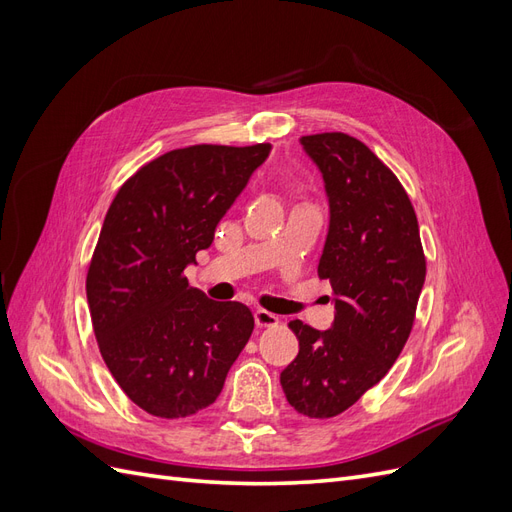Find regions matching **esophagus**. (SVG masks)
I'll return each instance as SVG.
<instances>
[{
    "mask_svg": "<svg viewBox=\"0 0 512 512\" xmlns=\"http://www.w3.org/2000/svg\"><path fill=\"white\" fill-rule=\"evenodd\" d=\"M254 322H256V327H275L277 322H280V318H277L275 314H271V312H267V309H256L254 312Z\"/></svg>",
    "mask_w": 512,
    "mask_h": 512,
    "instance_id": "obj_1",
    "label": "esophagus"
}]
</instances>
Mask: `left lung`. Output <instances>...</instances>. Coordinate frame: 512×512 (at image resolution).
<instances>
[{"instance_id": "1", "label": "left lung", "mask_w": 512, "mask_h": 512, "mask_svg": "<svg viewBox=\"0 0 512 512\" xmlns=\"http://www.w3.org/2000/svg\"><path fill=\"white\" fill-rule=\"evenodd\" d=\"M329 196L331 224L318 277L333 288L335 320L288 327L299 354L280 376L288 404L309 418L348 410L404 350L425 284V254L404 185L374 151L344 132L301 136Z\"/></svg>"}]
</instances>
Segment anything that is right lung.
Masks as SVG:
<instances>
[{"label":"right lung","instance_id":"add662e5","mask_svg":"<svg viewBox=\"0 0 512 512\" xmlns=\"http://www.w3.org/2000/svg\"><path fill=\"white\" fill-rule=\"evenodd\" d=\"M271 145H192L151 160L121 185L87 271L102 359L121 391L160 418L211 406L254 331L239 301H211L183 269L213 243L224 213Z\"/></svg>","mask_w":512,"mask_h":512}]
</instances>
